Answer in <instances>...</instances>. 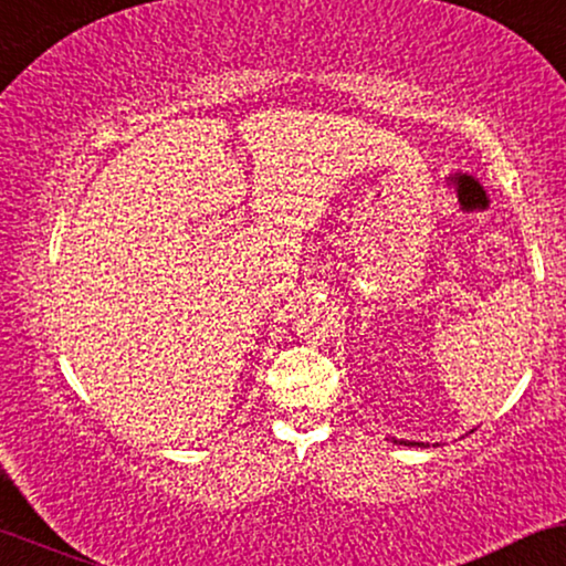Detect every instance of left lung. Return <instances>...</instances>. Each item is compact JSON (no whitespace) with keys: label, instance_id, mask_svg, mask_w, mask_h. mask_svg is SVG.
Segmentation results:
<instances>
[{"label":"left lung","instance_id":"1","mask_svg":"<svg viewBox=\"0 0 566 566\" xmlns=\"http://www.w3.org/2000/svg\"><path fill=\"white\" fill-rule=\"evenodd\" d=\"M399 443H407V447H420V443H410V441H399Z\"/></svg>","mask_w":566,"mask_h":566}]
</instances>
